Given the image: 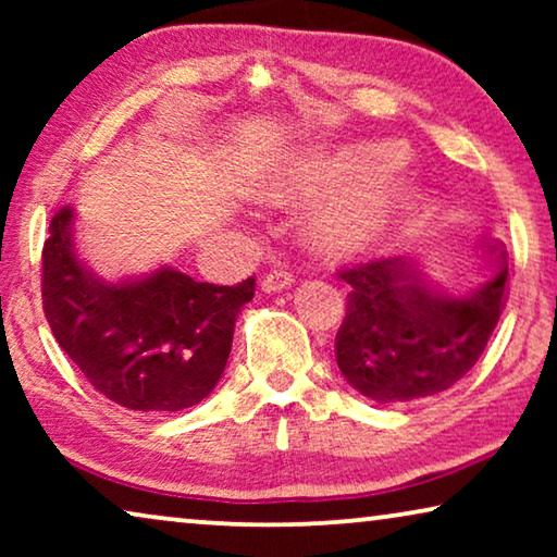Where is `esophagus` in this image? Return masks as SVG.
Masks as SVG:
<instances>
[{"mask_svg": "<svg viewBox=\"0 0 557 557\" xmlns=\"http://www.w3.org/2000/svg\"><path fill=\"white\" fill-rule=\"evenodd\" d=\"M292 284H294V278L288 271H271L263 276L261 288L265 294H276V292H284V288H288Z\"/></svg>", "mask_w": 557, "mask_h": 557, "instance_id": "1", "label": "esophagus"}]
</instances>
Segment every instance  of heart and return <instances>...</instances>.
Returning <instances> with one entry per match:
<instances>
[{
	"label": "heart",
	"mask_w": 557,
	"mask_h": 557,
	"mask_svg": "<svg viewBox=\"0 0 557 557\" xmlns=\"http://www.w3.org/2000/svg\"><path fill=\"white\" fill-rule=\"evenodd\" d=\"M406 149L398 141H352L288 162L269 185V197H296L345 189L309 220L307 235L326 258H360L375 250L416 195V180L395 172Z\"/></svg>",
	"instance_id": "heart-1"
}]
</instances>
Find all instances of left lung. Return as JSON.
Masks as SVG:
<instances>
[{"label":"left lung","instance_id":"1","mask_svg":"<svg viewBox=\"0 0 557 557\" xmlns=\"http://www.w3.org/2000/svg\"><path fill=\"white\" fill-rule=\"evenodd\" d=\"M482 284L448 294L410 258H380L342 271L347 317L337 332V364L357 393L375 403L438 395L482 357L507 301V250L479 246Z\"/></svg>","mask_w":557,"mask_h":557}]
</instances>
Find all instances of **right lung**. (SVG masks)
<instances>
[{"instance_id":"right-lung-1","label":"right lung","mask_w":557,"mask_h":557,"mask_svg":"<svg viewBox=\"0 0 557 557\" xmlns=\"http://www.w3.org/2000/svg\"><path fill=\"white\" fill-rule=\"evenodd\" d=\"M73 225L65 205L42 248V307L58 345L98 393L128 410L172 413L208 398L256 278L215 286L162 265L106 281L78 256Z\"/></svg>"}]
</instances>
